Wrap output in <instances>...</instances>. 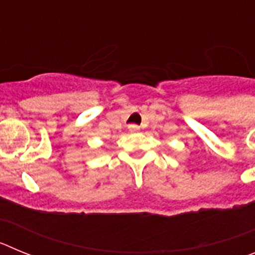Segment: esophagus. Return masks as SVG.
Returning <instances> with one entry per match:
<instances>
[{"label": "esophagus", "mask_w": 255, "mask_h": 255, "mask_svg": "<svg viewBox=\"0 0 255 255\" xmlns=\"http://www.w3.org/2000/svg\"><path fill=\"white\" fill-rule=\"evenodd\" d=\"M129 130L131 132H135V131H138L139 130V126L138 125H130L129 126Z\"/></svg>", "instance_id": "obj_1"}]
</instances>
